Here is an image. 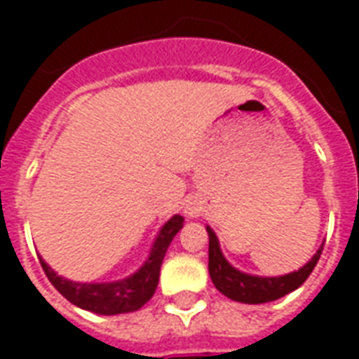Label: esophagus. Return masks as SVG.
Here are the masks:
<instances>
[{
	"label": "esophagus",
	"instance_id": "obj_1",
	"mask_svg": "<svg viewBox=\"0 0 359 359\" xmlns=\"http://www.w3.org/2000/svg\"><path fill=\"white\" fill-rule=\"evenodd\" d=\"M184 213H187L188 217H198L200 215V203L196 202V200H190L187 203V208H184Z\"/></svg>",
	"mask_w": 359,
	"mask_h": 359
}]
</instances>
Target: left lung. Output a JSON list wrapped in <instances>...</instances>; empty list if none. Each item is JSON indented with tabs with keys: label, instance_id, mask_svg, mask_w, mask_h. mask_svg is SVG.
I'll list each match as a JSON object with an SVG mask.
<instances>
[{
	"label": "left lung",
	"instance_id": "1",
	"mask_svg": "<svg viewBox=\"0 0 359 359\" xmlns=\"http://www.w3.org/2000/svg\"><path fill=\"white\" fill-rule=\"evenodd\" d=\"M205 231L210 234V277L219 292L225 294L226 298L242 304H265L283 298L288 292L296 290L298 286L304 285V280L309 277V273L321 257L323 244L319 246L313 257L308 264L302 265L298 271L278 275V277H262V275H250L244 271L236 269L226 262V257L221 252L217 234L213 233L211 226H205Z\"/></svg>",
	"mask_w": 359,
	"mask_h": 359
}]
</instances>
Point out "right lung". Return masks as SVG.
I'll list each match as a JSON object with an SVG mask.
<instances>
[{
	"instance_id": "right-lung-1",
	"label": "right lung",
	"mask_w": 359,
	"mask_h": 359,
	"mask_svg": "<svg viewBox=\"0 0 359 359\" xmlns=\"http://www.w3.org/2000/svg\"><path fill=\"white\" fill-rule=\"evenodd\" d=\"M182 223H184L182 215H172L159 229L156 241L151 244V250H149V256L140 265V269H136L133 275L118 278V280L76 283V280H69V278L57 275L42 257H40V264H42L51 285L55 286L59 292L74 306L100 313V316L130 313V311L140 309L156 292L163 257L167 254L169 244L175 238V234L182 229Z\"/></svg>"
}]
</instances>
